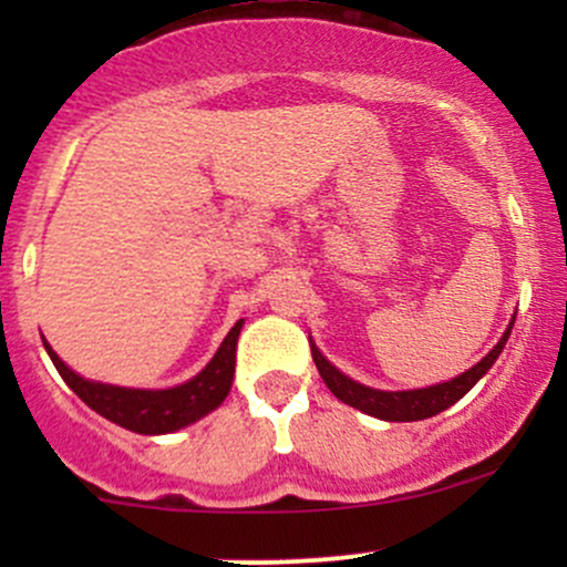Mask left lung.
I'll return each mask as SVG.
<instances>
[{
  "mask_svg": "<svg viewBox=\"0 0 567 567\" xmlns=\"http://www.w3.org/2000/svg\"><path fill=\"white\" fill-rule=\"evenodd\" d=\"M512 324L514 322H509V328H506V333L501 336L496 347L487 351L477 365L466 370V373H461L458 379L437 383V386H429V389H413V392H379V389L362 386V383L351 381L349 375H343L341 370L330 365L315 343H311V357H315V365L320 370L322 381L328 383L330 392H333L341 402H347V405L383 421H421V419H432V415H437L445 408H451L453 402H458L461 396L470 392L474 383L483 379L487 370L493 368V362L498 360L501 349H504L506 338L512 333Z\"/></svg>",
  "mask_w": 567,
  "mask_h": 567,
  "instance_id": "1",
  "label": "left lung"
}]
</instances>
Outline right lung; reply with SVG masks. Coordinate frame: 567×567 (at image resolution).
<instances>
[{
    "mask_svg": "<svg viewBox=\"0 0 567 567\" xmlns=\"http://www.w3.org/2000/svg\"><path fill=\"white\" fill-rule=\"evenodd\" d=\"M239 330H243V320L229 330V336L224 338V343H220V349L210 360V365L202 370L199 375L181 383V386L157 389V392L84 381L82 375H76L74 370L50 349V343L44 341V338L42 343L44 349H48L55 370L61 373V379L69 383L71 392L80 396L84 405L93 408L95 413L103 415V419L130 429V432L167 434L175 432V429L194 424V421L207 415L210 410H216L220 402L226 400L234 381V362H237L234 354H237Z\"/></svg>",
    "mask_w": 567,
    "mask_h": 567,
    "instance_id": "add662e5",
    "label": "right lung"
}]
</instances>
